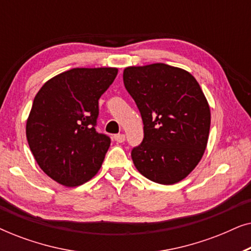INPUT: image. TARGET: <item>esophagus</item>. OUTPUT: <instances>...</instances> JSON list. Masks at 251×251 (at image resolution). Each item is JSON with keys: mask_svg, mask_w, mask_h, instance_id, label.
Returning a JSON list of instances; mask_svg holds the SVG:
<instances>
[{"mask_svg": "<svg viewBox=\"0 0 251 251\" xmlns=\"http://www.w3.org/2000/svg\"><path fill=\"white\" fill-rule=\"evenodd\" d=\"M114 140L118 143H123L126 140V136L123 133H118V135L114 136Z\"/></svg>", "mask_w": 251, "mask_h": 251, "instance_id": "34e87169", "label": "esophagus"}]
</instances>
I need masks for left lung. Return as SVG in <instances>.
<instances>
[{
	"label": "left lung",
	"instance_id": "obj_1",
	"mask_svg": "<svg viewBox=\"0 0 251 251\" xmlns=\"http://www.w3.org/2000/svg\"><path fill=\"white\" fill-rule=\"evenodd\" d=\"M126 91L144 123V139L133 147V164L154 183L176 184L198 166L207 147L210 108L193 75L157 63L123 71Z\"/></svg>",
	"mask_w": 251,
	"mask_h": 251
}]
</instances>
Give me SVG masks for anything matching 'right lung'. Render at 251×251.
Listing matches in <instances>:
<instances>
[{"label":"right lung","mask_w":251,"mask_h":251,"mask_svg":"<svg viewBox=\"0 0 251 251\" xmlns=\"http://www.w3.org/2000/svg\"><path fill=\"white\" fill-rule=\"evenodd\" d=\"M118 68H73L50 78L34 98L26 122L29 149L41 169L64 186L90 180L111 139L96 131L98 100Z\"/></svg>","instance_id":"add662e5"}]
</instances>
